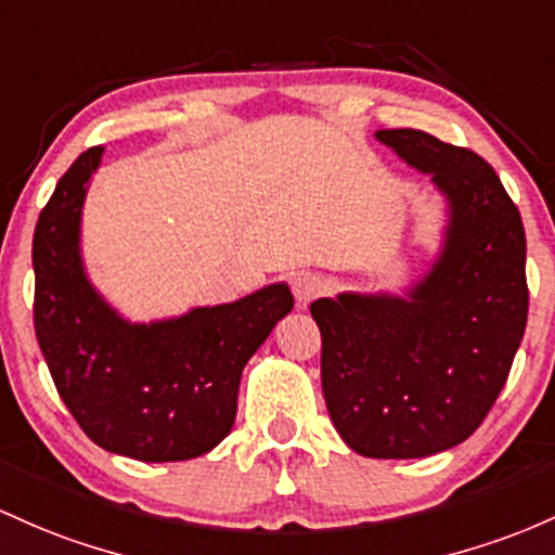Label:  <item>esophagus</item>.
Wrapping results in <instances>:
<instances>
[{"label":"esophagus","mask_w":555,"mask_h":555,"mask_svg":"<svg viewBox=\"0 0 555 555\" xmlns=\"http://www.w3.org/2000/svg\"><path fill=\"white\" fill-rule=\"evenodd\" d=\"M292 295H295L297 308H308L315 297L324 295V282L315 273H297L292 282Z\"/></svg>","instance_id":"obj_1"}]
</instances>
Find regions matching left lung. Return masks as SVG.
Returning a JSON list of instances; mask_svg holds the SVG:
<instances>
[{
    "instance_id": "left-lung-1",
    "label": "left lung",
    "mask_w": 555,
    "mask_h": 555,
    "mask_svg": "<svg viewBox=\"0 0 555 555\" xmlns=\"http://www.w3.org/2000/svg\"><path fill=\"white\" fill-rule=\"evenodd\" d=\"M374 137L440 192V247L400 295L310 302L321 387L347 448L426 459L474 435L508 379L527 326V240L498 173L472 150L416 129Z\"/></svg>"
}]
</instances>
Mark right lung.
<instances>
[{
	"instance_id": "right-lung-1",
	"label": "right lung",
	"mask_w": 555,
	"mask_h": 555,
	"mask_svg": "<svg viewBox=\"0 0 555 555\" xmlns=\"http://www.w3.org/2000/svg\"><path fill=\"white\" fill-rule=\"evenodd\" d=\"M105 147L78 155L34 234V326L60 398L89 440L147 464L210 453L236 418L242 371L289 313L287 282L234 302L131 321L89 279L83 203Z\"/></svg>"
}]
</instances>
